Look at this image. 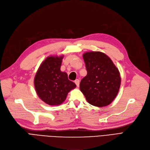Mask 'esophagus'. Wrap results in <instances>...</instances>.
<instances>
[{"instance_id":"obj_1","label":"esophagus","mask_w":150,"mask_h":150,"mask_svg":"<svg viewBox=\"0 0 150 150\" xmlns=\"http://www.w3.org/2000/svg\"><path fill=\"white\" fill-rule=\"evenodd\" d=\"M74 82H75V84H76L77 87H79V79H76V80L74 81Z\"/></svg>"}]
</instances>
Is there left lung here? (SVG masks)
Here are the masks:
<instances>
[{"label":"left lung","instance_id":"8db88e82","mask_svg":"<svg viewBox=\"0 0 150 150\" xmlns=\"http://www.w3.org/2000/svg\"><path fill=\"white\" fill-rule=\"evenodd\" d=\"M82 56L87 74L81 81V91L92 105L102 107L109 105L120 89L119 71L104 53L89 51Z\"/></svg>","mask_w":150,"mask_h":150}]
</instances>
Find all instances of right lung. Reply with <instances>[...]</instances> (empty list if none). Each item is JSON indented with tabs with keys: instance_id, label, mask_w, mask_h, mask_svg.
I'll use <instances>...</instances> for the list:
<instances>
[{
	"instance_id": "obj_1",
	"label": "right lung",
	"mask_w": 150,
	"mask_h": 150,
	"mask_svg": "<svg viewBox=\"0 0 150 150\" xmlns=\"http://www.w3.org/2000/svg\"><path fill=\"white\" fill-rule=\"evenodd\" d=\"M63 56H51L40 66L34 79L38 97L50 105H58L66 99L68 92L76 85L69 81L68 74L60 70Z\"/></svg>"
}]
</instances>
